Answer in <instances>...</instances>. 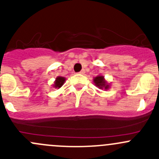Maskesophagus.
Returning <instances> with one entry per match:
<instances>
[{
	"mask_svg": "<svg viewBox=\"0 0 159 159\" xmlns=\"http://www.w3.org/2000/svg\"><path fill=\"white\" fill-rule=\"evenodd\" d=\"M79 73H80V74H81V75H84V74L85 73V70H84V69H82V70H81V71L79 72Z\"/></svg>",
	"mask_w": 159,
	"mask_h": 159,
	"instance_id": "34e87169",
	"label": "esophagus"
}]
</instances>
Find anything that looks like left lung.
<instances>
[{"label": "left lung", "mask_w": 159, "mask_h": 159, "mask_svg": "<svg viewBox=\"0 0 159 159\" xmlns=\"http://www.w3.org/2000/svg\"><path fill=\"white\" fill-rule=\"evenodd\" d=\"M94 82L96 86L99 87L100 89H103L105 88V89H108L109 85L106 84V81H105L104 79V77L103 76H98L96 77L94 79Z\"/></svg>", "instance_id": "8db88e82"}]
</instances>
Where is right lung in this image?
Returning a JSON list of instances; mask_svg holds the SVG:
<instances>
[{
    "instance_id": "right-lung-1",
    "label": "right lung",
    "mask_w": 159,
    "mask_h": 159,
    "mask_svg": "<svg viewBox=\"0 0 159 159\" xmlns=\"http://www.w3.org/2000/svg\"><path fill=\"white\" fill-rule=\"evenodd\" d=\"M65 81V78H63V77H57L55 80V82H54V88H56V89H57V88H58V89L59 88H61L62 85H63Z\"/></svg>"
}]
</instances>
